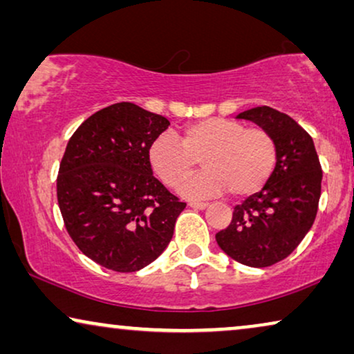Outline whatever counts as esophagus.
<instances>
[{
    "label": "esophagus",
    "mask_w": 354,
    "mask_h": 354,
    "mask_svg": "<svg viewBox=\"0 0 354 354\" xmlns=\"http://www.w3.org/2000/svg\"><path fill=\"white\" fill-rule=\"evenodd\" d=\"M188 206H190V207H195V209H206V207L209 206V203H203V201H190V203H188Z\"/></svg>",
    "instance_id": "esophagus-1"
}]
</instances>
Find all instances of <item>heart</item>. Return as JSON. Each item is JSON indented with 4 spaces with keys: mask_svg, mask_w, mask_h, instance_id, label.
I'll return each instance as SVG.
<instances>
[{
    "mask_svg": "<svg viewBox=\"0 0 354 354\" xmlns=\"http://www.w3.org/2000/svg\"><path fill=\"white\" fill-rule=\"evenodd\" d=\"M200 158L205 169L180 188L183 195L243 198L259 192L272 176L277 145L263 127H245L234 119L211 118L161 135L148 148V162L164 185L177 188Z\"/></svg>",
    "mask_w": 354,
    "mask_h": 354,
    "instance_id": "heart-1",
    "label": "heart"
}]
</instances>
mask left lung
<instances>
[{"instance_id":"8db88e82","label":"left lung","mask_w":354,"mask_h":354,"mask_svg":"<svg viewBox=\"0 0 354 354\" xmlns=\"http://www.w3.org/2000/svg\"><path fill=\"white\" fill-rule=\"evenodd\" d=\"M268 130L277 145V162L263 190L234 207L227 229L216 241L225 254L250 268H268L299 245L317 214L322 169L314 142L290 115L269 106L243 111Z\"/></svg>"}]
</instances>
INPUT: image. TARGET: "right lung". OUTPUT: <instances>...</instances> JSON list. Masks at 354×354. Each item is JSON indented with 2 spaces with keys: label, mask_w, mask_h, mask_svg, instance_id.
<instances>
[{
  "label": "right lung",
  "mask_w": 354,
  "mask_h": 354,
  "mask_svg": "<svg viewBox=\"0 0 354 354\" xmlns=\"http://www.w3.org/2000/svg\"><path fill=\"white\" fill-rule=\"evenodd\" d=\"M171 122L133 103L90 115L72 135L57 176V203L79 250L115 272L153 263L174 235L185 203L148 162V148Z\"/></svg>",
  "instance_id": "1"
}]
</instances>
